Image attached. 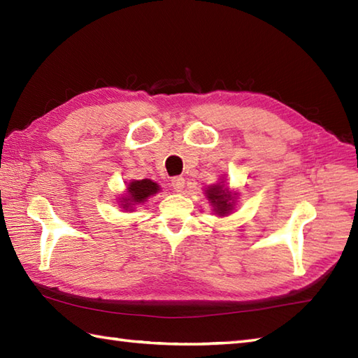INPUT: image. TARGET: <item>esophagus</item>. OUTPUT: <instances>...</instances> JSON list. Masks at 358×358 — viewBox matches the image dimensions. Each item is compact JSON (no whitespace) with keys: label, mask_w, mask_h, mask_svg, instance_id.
Instances as JSON below:
<instances>
[{"label":"esophagus","mask_w":358,"mask_h":358,"mask_svg":"<svg viewBox=\"0 0 358 358\" xmlns=\"http://www.w3.org/2000/svg\"><path fill=\"white\" fill-rule=\"evenodd\" d=\"M171 186L173 187V191L181 192V191H183V187H185V178L173 177V178L171 180Z\"/></svg>","instance_id":"1"}]
</instances>
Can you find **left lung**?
Listing matches in <instances>:
<instances>
[{"instance_id": "1", "label": "left lung", "mask_w": 358, "mask_h": 358, "mask_svg": "<svg viewBox=\"0 0 358 358\" xmlns=\"http://www.w3.org/2000/svg\"><path fill=\"white\" fill-rule=\"evenodd\" d=\"M208 201L212 206V212L218 217H227L235 210V204H237V196L238 192H232L229 187L224 186V180L220 181V183L210 185L204 191Z\"/></svg>"}]
</instances>
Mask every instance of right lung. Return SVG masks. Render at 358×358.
I'll list each match as a JSON object with an SVG mask.
<instances>
[{
    "label": "right lung",
    "mask_w": 358,
    "mask_h": 358,
    "mask_svg": "<svg viewBox=\"0 0 358 358\" xmlns=\"http://www.w3.org/2000/svg\"><path fill=\"white\" fill-rule=\"evenodd\" d=\"M159 187L155 181L152 180H132L129 181L126 186L124 194L118 199L120 208H123V210L132 212L138 204H143L144 201H148L149 196L155 195L159 192Z\"/></svg>",
    "instance_id": "1"
}]
</instances>
